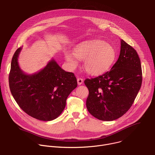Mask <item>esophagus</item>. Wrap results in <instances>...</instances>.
<instances>
[{"mask_svg":"<svg viewBox=\"0 0 155 155\" xmlns=\"http://www.w3.org/2000/svg\"><path fill=\"white\" fill-rule=\"evenodd\" d=\"M77 83H78V85L81 84L83 83V79L81 78L78 77V78H77Z\"/></svg>","mask_w":155,"mask_h":155,"instance_id":"34e87169","label":"esophagus"}]
</instances>
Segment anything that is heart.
Listing matches in <instances>:
<instances>
[{
  "instance_id": "obj_1",
  "label": "heart",
  "mask_w": 155,
  "mask_h": 155,
  "mask_svg": "<svg viewBox=\"0 0 155 155\" xmlns=\"http://www.w3.org/2000/svg\"><path fill=\"white\" fill-rule=\"evenodd\" d=\"M72 54L75 58L83 60V69L91 75H98L107 72L114 64L117 57L115 49L111 44L99 40L78 44L74 48ZM73 57L71 54H65L67 61L75 66L77 61Z\"/></svg>"
}]
</instances>
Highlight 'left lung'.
<instances>
[{"label":"left lung","mask_w":155,"mask_h":155,"mask_svg":"<svg viewBox=\"0 0 155 155\" xmlns=\"http://www.w3.org/2000/svg\"><path fill=\"white\" fill-rule=\"evenodd\" d=\"M142 73L137 51L121 40L119 58L110 71L84 83L89 90L86 108L93 117L113 121L125 114L140 89Z\"/></svg>","instance_id":"left-lung-1"}]
</instances>
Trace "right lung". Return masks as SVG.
I'll use <instances>...</instances> for the list:
<instances>
[{
    "mask_svg": "<svg viewBox=\"0 0 155 155\" xmlns=\"http://www.w3.org/2000/svg\"><path fill=\"white\" fill-rule=\"evenodd\" d=\"M21 48L16 50L11 62L9 86L19 107L29 116L41 121H51L62 112L66 100L77 86L72 72H65L52 59L40 72L27 75L18 65Z\"/></svg>",
    "mask_w": 155,
    "mask_h": 155,
    "instance_id": "obj_1",
    "label": "right lung"
}]
</instances>
